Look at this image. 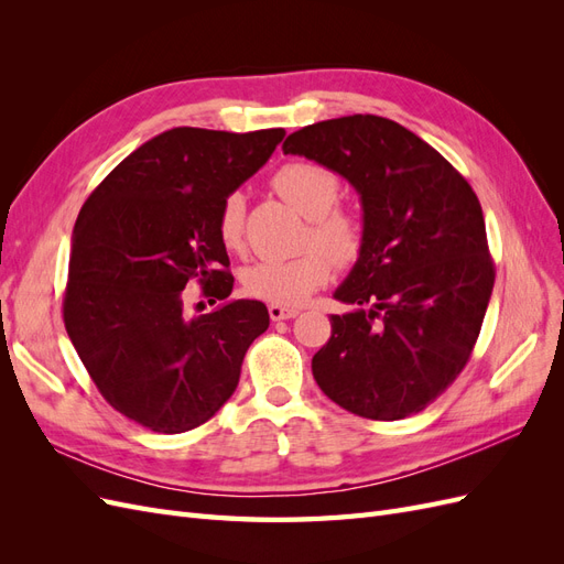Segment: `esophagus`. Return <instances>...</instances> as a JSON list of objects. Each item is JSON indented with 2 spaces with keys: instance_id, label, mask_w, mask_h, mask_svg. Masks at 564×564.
<instances>
[{
  "instance_id": "1",
  "label": "esophagus",
  "mask_w": 564,
  "mask_h": 564,
  "mask_svg": "<svg viewBox=\"0 0 564 564\" xmlns=\"http://www.w3.org/2000/svg\"><path fill=\"white\" fill-rule=\"evenodd\" d=\"M268 313H270V319L272 322H280V319H292L299 315L296 308H289V305H268Z\"/></svg>"
}]
</instances>
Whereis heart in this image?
Returning a JSON list of instances; mask_svg holds the SVG:
<instances>
[{
	"label": "heart",
	"instance_id": "b5f03b06",
	"mask_svg": "<svg viewBox=\"0 0 564 564\" xmlns=\"http://www.w3.org/2000/svg\"><path fill=\"white\" fill-rule=\"evenodd\" d=\"M275 193L311 220L308 242L325 249L303 251L292 259H263L242 275L245 292L275 305H299L332 278V254L336 263H352L362 247V228L357 218L334 209L340 197V181L329 166L317 162H289L272 176ZM245 195L224 197L216 216V235L228 251L245 247Z\"/></svg>",
	"mask_w": 564,
	"mask_h": 564
}]
</instances>
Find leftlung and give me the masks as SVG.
Returning <instances> with one entry per match:
<instances>
[{
	"label": "left lung",
	"instance_id": "left-lung-1",
	"mask_svg": "<svg viewBox=\"0 0 564 564\" xmlns=\"http://www.w3.org/2000/svg\"><path fill=\"white\" fill-rule=\"evenodd\" d=\"M282 150L344 176L365 212L360 256L334 292L352 311L329 317L317 386L365 419L421 412L470 360L494 289L477 195L435 148L377 115L303 127Z\"/></svg>",
	"mask_w": 564,
	"mask_h": 564
}]
</instances>
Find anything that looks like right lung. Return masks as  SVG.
<instances>
[{
	"label": "right lung",
	"mask_w": 564,
	"mask_h": 564,
	"mask_svg": "<svg viewBox=\"0 0 564 564\" xmlns=\"http://www.w3.org/2000/svg\"><path fill=\"white\" fill-rule=\"evenodd\" d=\"M284 129H169L119 162L84 202L63 299L67 336L119 414L176 435L207 423L237 388L268 324L261 301H226L230 259L218 207L268 162ZM191 279L213 302L187 316Z\"/></svg>",
	"instance_id": "1"
}]
</instances>
